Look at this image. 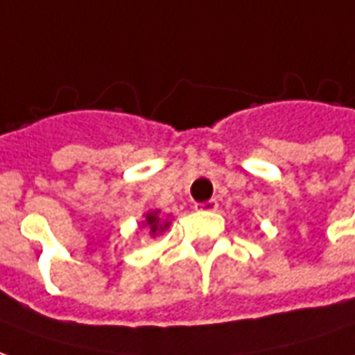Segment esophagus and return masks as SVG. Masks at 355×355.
Segmentation results:
<instances>
[{"label": "esophagus", "instance_id": "esophagus-1", "mask_svg": "<svg viewBox=\"0 0 355 355\" xmlns=\"http://www.w3.org/2000/svg\"><path fill=\"white\" fill-rule=\"evenodd\" d=\"M196 209H202V211H216L218 209V202L216 200L202 202V204H196Z\"/></svg>", "mask_w": 355, "mask_h": 355}]
</instances>
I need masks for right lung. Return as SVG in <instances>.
<instances>
[{
  "mask_svg": "<svg viewBox=\"0 0 355 355\" xmlns=\"http://www.w3.org/2000/svg\"><path fill=\"white\" fill-rule=\"evenodd\" d=\"M171 221L168 219L159 218V211H147L146 219H144V227L149 231L151 237H155L159 233H163L165 229H168Z\"/></svg>",
  "mask_w": 355,
  "mask_h": 355,
  "instance_id": "right-lung-1",
  "label": "right lung"
}]
</instances>
